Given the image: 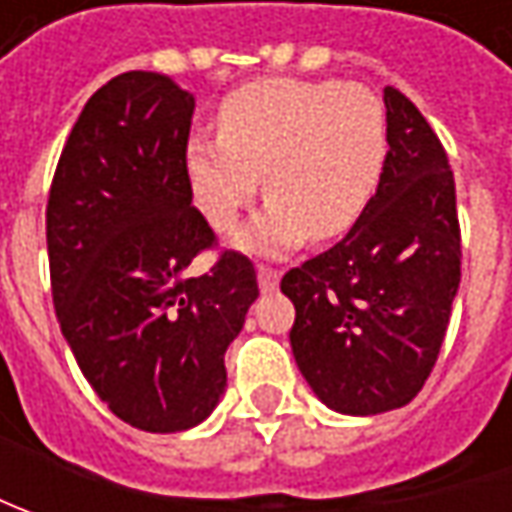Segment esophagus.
I'll return each mask as SVG.
<instances>
[{
    "label": "esophagus",
    "mask_w": 512,
    "mask_h": 512,
    "mask_svg": "<svg viewBox=\"0 0 512 512\" xmlns=\"http://www.w3.org/2000/svg\"><path fill=\"white\" fill-rule=\"evenodd\" d=\"M279 287V270H273V267H259V290L262 293H270V290H276Z\"/></svg>",
    "instance_id": "34e87169"
}]
</instances>
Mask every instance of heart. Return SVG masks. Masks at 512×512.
<instances>
[{
	"instance_id": "b5f03b06",
	"label": "heart",
	"mask_w": 512,
	"mask_h": 512,
	"mask_svg": "<svg viewBox=\"0 0 512 512\" xmlns=\"http://www.w3.org/2000/svg\"><path fill=\"white\" fill-rule=\"evenodd\" d=\"M216 125V142L187 145V182L207 222L230 230L265 176L270 205L236 236L247 253L279 256L307 236L342 239L382 185L387 116L362 85L259 79L227 96Z\"/></svg>"
}]
</instances>
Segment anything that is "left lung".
Returning a JSON list of instances; mask_svg holds the SVG:
<instances>
[{"mask_svg": "<svg viewBox=\"0 0 512 512\" xmlns=\"http://www.w3.org/2000/svg\"><path fill=\"white\" fill-rule=\"evenodd\" d=\"M387 165L359 225L287 270L290 347L313 393L347 416L410 402L439 359L462 279L456 182L439 136L384 88Z\"/></svg>", "mask_w": 512, "mask_h": 512, "instance_id": "8db88e82", "label": "left lung"}]
</instances>
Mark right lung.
Returning <instances> with one entry per match:
<instances>
[{
    "instance_id": "add662e5",
    "label": "right lung",
    "mask_w": 512,
    "mask_h": 512,
    "mask_svg": "<svg viewBox=\"0 0 512 512\" xmlns=\"http://www.w3.org/2000/svg\"><path fill=\"white\" fill-rule=\"evenodd\" d=\"M193 93L128 70L96 90L62 148L48 196L53 307L79 370L110 413L148 433L205 422L227 387L225 350L259 285L193 207L185 153Z\"/></svg>"
}]
</instances>
